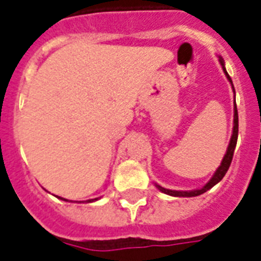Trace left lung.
I'll use <instances>...</instances> for the list:
<instances>
[{
    "mask_svg": "<svg viewBox=\"0 0 261 261\" xmlns=\"http://www.w3.org/2000/svg\"><path fill=\"white\" fill-rule=\"evenodd\" d=\"M220 63L222 65V69L225 72L226 77L228 80L232 84V79H230V76L228 75V72H226L225 67H224V60H222L221 57H220ZM232 88H233V84H232ZM234 91V88H233ZM233 134H232V138H230V142H229V146H228V150H226V154L224 155V160H222L221 165L219 166V169L216 170V173L213 174V177L211 178V181L207 182L206 185L202 186L201 189H196V190H190V192H179V190H170V189H165L162 186L160 185H155L158 189L161 190L162 193H166L169 196H174V197H196V196H200L202 193H205L206 190L212 189L216 184H219L222 178H224V175L226 174V171L229 169L230 166V162H232V158H233V152L234 149H236V143H237V135H239V114H237V107H236V103H234V116H233Z\"/></svg>",
    "mask_w": 261,
    "mask_h": 261,
    "instance_id": "left-lung-1",
    "label": "left lung"
}]
</instances>
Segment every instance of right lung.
<instances>
[{
    "mask_svg": "<svg viewBox=\"0 0 261 261\" xmlns=\"http://www.w3.org/2000/svg\"><path fill=\"white\" fill-rule=\"evenodd\" d=\"M59 198H60V200H64V201H68V200H65V198H61V197H59ZM97 198H94V200H88L87 201V202H94V201H96Z\"/></svg>",
    "mask_w": 261,
    "mask_h": 261,
    "instance_id": "right-lung-1",
    "label": "right lung"
}]
</instances>
